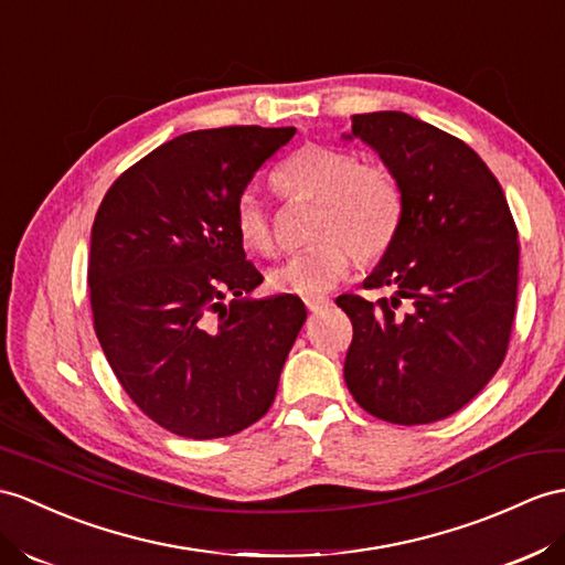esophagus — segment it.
Here are the masks:
<instances>
[{
    "mask_svg": "<svg viewBox=\"0 0 565 565\" xmlns=\"http://www.w3.org/2000/svg\"><path fill=\"white\" fill-rule=\"evenodd\" d=\"M305 305H307V309L309 311H321V309H326L328 305H330V299L328 297H321V295H309V297H305Z\"/></svg>",
    "mask_w": 565,
    "mask_h": 565,
    "instance_id": "1",
    "label": "esophagus"
}]
</instances>
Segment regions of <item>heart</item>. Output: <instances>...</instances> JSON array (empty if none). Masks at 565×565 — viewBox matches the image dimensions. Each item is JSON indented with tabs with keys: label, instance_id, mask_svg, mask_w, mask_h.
Here are the masks:
<instances>
[{
	"label": "heart",
	"instance_id": "heart-1",
	"mask_svg": "<svg viewBox=\"0 0 565 565\" xmlns=\"http://www.w3.org/2000/svg\"><path fill=\"white\" fill-rule=\"evenodd\" d=\"M273 184L290 201H316L313 237H319L268 273L275 292L321 295L350 270L354 254L362 260L381 258L401 232V179L386 162L362 160L350 148L299 146L273 172ZM232 223L246 252L275 254L270 213L254 189L237 196Z\"/></svg>",
	"mask_w": 565,
	"mask_h": 565
}]
</instances>
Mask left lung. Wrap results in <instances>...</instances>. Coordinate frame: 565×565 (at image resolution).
<instances>
[{
  "mask_svg": "<svg viewBox=\"0 0 565 565\" xmlns=\"http://www.w3.org/2000/svg\"><path fill=\"white\" fill-rule=\"evenodd\" d=\"M405 191L403 225L364 290L340 295L352 342L345 381L383 422L431 424L462 409L505 360L515 321L520 242L499 179L475 150L405 113L352 117ZM406 309H402V301Z\"/></svg>",
  "mask_w": 565,
  "mask_h": 565,
  "instance_id": "obj_1",
  "label": "left lung"
}]
</instances>
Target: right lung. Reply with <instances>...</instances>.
I'll return each mask as SVG.
<instances>
[{"label":"right lung","mask_w":565,"mask_h":565,"mask_svg":"<svg viewBox=\"0 0 565 565\" xmlns=\"http://www.w3.org/2000/svg\"><path fill=\"white\" fill-rule=\"evenodd\" d=\"M295 134H182L124 170L95 213V335L134 405L177 436L223 438L264 417L307 321L295 295L244 297L264 275L232 223L237 196Z\"/></svg>","instance_id":"right-lung-1"}]
</instances>
